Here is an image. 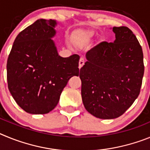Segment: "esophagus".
<instances>
[{
  "instance_id": "obj_1",
  "label": "esophagus",
  "mask_w": 150,
  "mask_h": 150,
  "mask_svg": "<svg viewBox=\"0 0 150 150\" xmlns=\"http://www.w3.org/2000/svg\"><path fill=\"white\" fill-rule=\"evenodd\" d=\"M84 64H85V60L83 59V58H81L79 61V69L81 68V67L84 65Z\"/></svg>"
}]
</instances>
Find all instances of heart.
<instances>
[{"instance_id": "obj_1", "label": "heart", "mask_w": 150, "mask_h": 150, "mask_svg": "<svg viewBox=\"0 0 150 150\" xmlns=\"http://www.w3.org/2000/svg\"><path fill=\"white\" fill-rule=\"evenodd\" d=\"M96 35V33L92 30H82L76 35L74 39V43L78 46H83L91 42Z\"/></svg>"}]
</instances>
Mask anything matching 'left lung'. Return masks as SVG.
Listing matches in <instances>:
<instances>
[{
    "label": "left lung",
    "mask_w": 150,
    "mask_h": 150,
    "mask_svg": "<svg viewBox=\"0 0 150 150\" xmlns=\"http://www.w3.org/2000/svg\"><path fill=\"white\" fill-rule=\"evenodd\" d=\"M113 43L102 42L86 54L80 69L85 108L102 120L122 116L140 94L144 73V55L128 28L113 27Z\"/></svg>",
    "instance_id": "8db88e82"
}]
</instances>
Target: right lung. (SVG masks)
<instances>
[{
	"instance_id": "add662e5",
	"label": "right lung",
	"mask_w": 150,
	"mask_h": 150,
	"mask_svg": "<svg viewBox=\"0 0 150 150\" xmlns=\"http://www.w3.org/2000/svg\"><path fill=\"white\" fill-rule=\"evenodd\" d=\"M56 20L38 19L17 35L6 64L8 88L30 114H46L56 107L62 90L79 73L78 55L63 58L52 40Z\"/></svg>"
}]
</instances>
